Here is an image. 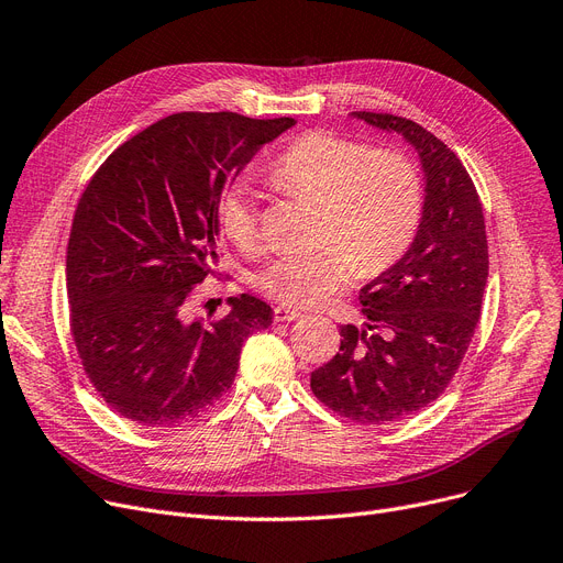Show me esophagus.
Returning <instances> with one entry per match:
<instances>
[{
    "label": "esophagus",
    "mask_w": 563,
    "mask_h": 563,
    "mask_svg": "<svg viewBox=\"0 0 563 563\" xmlns=\"http://www.w3.org/2000/svg\"><path fill=\"white\" fill-rule=\"evenodd\" d=\"M303 314L299 312V310H294V308H287V306H276L274 308V319L276 321H297V319H301Z\"/></svg>",
    "instance_id": "34e87169"
}]
</instances>
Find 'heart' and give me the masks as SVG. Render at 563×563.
<instances>
[{"mask_svg":"<svg viewBox=\"0 0 563 563\" xmlns=\"http://www.w3.org/2000/svg\"><path fill=\"white\" fill-rule=\"evenodd\" d=\"M269 180L283 194L323 205V249L283 253L253 278L260 294L283 306H319L344 291L358 272H388L408 253L422 223V175L397 147H372L346 134L312 130L278 155ZM219 228L242 253L262 249V214L249 185L234 183L223 191Z\"/></svg>","mask_w":563,"mask_h":563,"instance_id":"obj_1","label":"heart"}]
</instances>
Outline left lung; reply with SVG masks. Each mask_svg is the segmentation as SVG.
I'll use <instances>...</instances> for the list:
<instances>
[{
    "label": "left lung",
    "mask_w": 563,
    "mask_h": 563,
    "mask_svg": "<svg viewBox=\"0 0 563 563\" xmlns=\"http://www.w3.org/2000/svg\"><path fill=\"white\" fill-rule=\"evenodd\" d=\"M356 115L418 147L424 214L408 253L361 289L367 331L342 327L340 351L310 374V388L340 418L390 424L452 383L482 317L488 242L479 194L452 147L410 118Z\"/></svg>",
    "instance_id": "1"
}]
</instances>
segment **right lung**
<instances>
[{
	"instance_id": "obj_1",
	"label": "right lung",
	"mask_w": 563,
	"mask_h": 563,
	"mask_svg": "<svg viewBox=\"0 0 563 563\" xmlns=\"http://www.w3.org/2000/svg\"><path fill=\"white\" fill-rule=\"evenodd\" d=\"M294 118L180 111L102 162L73 217L70 333L98 395L123 418L173 429L232 386L242 344L274 310L242 294L191 319L196 285L217 276L219 200L262 143ZM221 276V274H219Z\"/></svg>"
}]
</instances>
